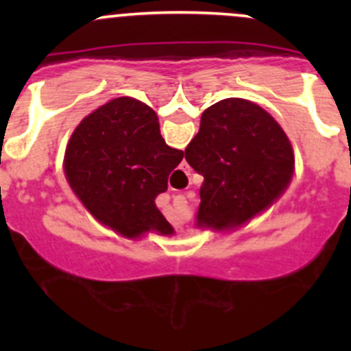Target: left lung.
Masks as SVG:
<instances>
[{"instance_id":"left-lung-1","label":"left lung","mask_w":351,"mask_h":351,"mask_svg":"<svg viewBox=\"0 0 351 351\" xmlns=\"http://www.w3.org/2000/svg\"><path fill=\"white\" fill-rule=\"evenodd\" d=\"M185 159L204 176L197 226L217 231L270 207L289 186L295 165L277 120L243 98H226L202 113Z\"/></svg>"}]
</instances>
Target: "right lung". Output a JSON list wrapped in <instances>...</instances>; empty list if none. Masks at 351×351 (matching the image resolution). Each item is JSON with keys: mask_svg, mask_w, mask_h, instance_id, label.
Segmentation results:
<instances>
[{"mask_svg": "<svg viewBox=\"0 0 351 351\" xmlns=\"http://www.w3.org/2000/svg\"><path fill=\"white\" fill-rule=\"evenodd\" d=\"M159 132L156 112L136 98L101 105L74 129L64 156L71 189L84 207L125 238L156 231L171 234L154 200L182 162Z\"/></svg>", "mask_w": 351, "mask_h": 351, "instance_id": "right-lung-1", "label": "right lung"}]
</instances>
